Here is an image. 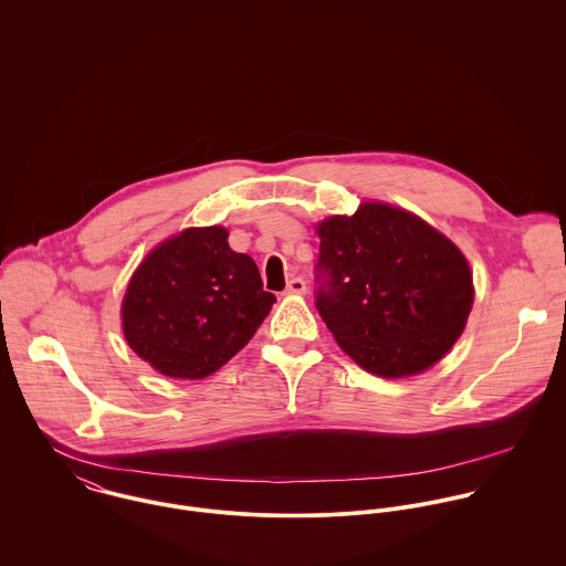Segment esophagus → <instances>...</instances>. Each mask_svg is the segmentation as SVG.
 Returning <instances> with one entry per match:
<instances>
[{
	"label": "esophagus",
	"mask_w": 566,
	"mask_h": 566,
	"mask_svg": "<svg viewBox=\"0 0 566 566\" xmlns=\"http://www.w3.org/2000/svg\"><path fill=\"white\" fill-rule=\"evenodd\" d=\"M283 294H285V296H303V294H307V283H305L301 276H296V279H292V281L287 283V287H285Z\"/></svg>",
	"instance_id": "1"
}]
</instances>
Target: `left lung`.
I'll list each match as a JSON object with an SVG mask.
<instances>
[{"instance_id":"obj_1","label":"left lung","mask_w":566,"mask_h":566,"mask_svg":"<svg viewBox=\"0 0 566 566\" xmlns=\"http://www.w3.org/2000/svg\"><path fill=\"white\" fill-rule=\"evenodd\" d=\"M318 312L339 348L366 373L413 377L438 364L462 335L475 301L464 252L416 213L359 202L350 216L316 224Z\"/></svg>"}]
</instances>
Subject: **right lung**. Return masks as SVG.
<instances>
[{
    "label": "right lung",
    "mask_w": 566,
    "mask_h": 566,
    "mask_svg": "<svg viewBox=\"0 0 566 566\" xmlns=\"http://www.w3.org/2000/svg\"><path fill=\"white\" fill-rule=\"evenodd\" d=\"M274 294L252 256L229 245L224 227H189L157 243L122 298L128 346L163 377L218 373L265 321Z\"/></svg>",
    "instance_id": "obj_1"
}]
</instances>
